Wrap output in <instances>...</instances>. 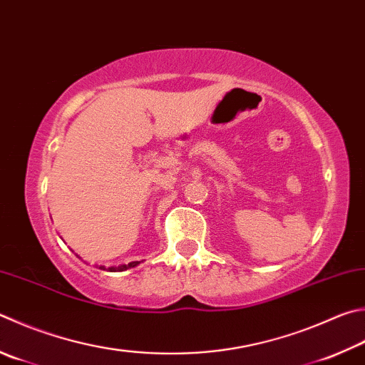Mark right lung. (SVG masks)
Instances as JSON below:
<instances>
[{
    "instance_id": "obj_1",
    "label": "right lung",
    "mask_w": 365,
    "mask_h": 365,
    "mask_svg": "<svg viewBox=\"0 0 365 365\" xmlns=\"http://www.w3.org/2000/svg\"><path fill=\"white\" fill-rule=\"evenodd\" d=\"M138 263H140V262H130L128 264H119V267H110V268H105V267H98V268H101V269H108V271H111V273H116V271H125V269H129V268H134V267H137Z\"/></svg>"
}]
</instances>
